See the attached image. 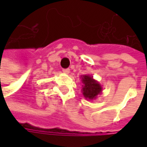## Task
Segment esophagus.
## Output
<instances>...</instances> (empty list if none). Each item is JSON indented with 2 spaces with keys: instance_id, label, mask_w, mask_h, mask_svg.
Returning <instances> with one entry per match:
<instances>
[{
  "instance_id": "obj_1",
  "label": "esophagus",
  "mask_w": 147,
  "mask_h": 147,
  "mask_svg": "<svg viewBox=\"0 0 147 147\" xmlns=\"http://www.w3.org/2000/svg\"><path fill=\"white\" fill-rule=\"evenodd\" d=\"M63 72L66 74H69V72H70V69H63Z\"/></svg>"
}]
</instances>
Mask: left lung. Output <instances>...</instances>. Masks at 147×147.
<instances>
[{
	"instance_id": "obj_1",
	"label": "left lung",
	"mask_w": 147,
	"mask_h": 147,
	"mask_svg": "<svg viewBox=\"0 0 147 147\" xmlns=\"http://www.w3.org/2000/svg\"><path fill=\"white\" fill-rule=\"evenodd\" d=\"M82 81V92L83 96L88 100H93L102 92V86L98 81L94 79L90 75H82L80 77Z\"/></svg>"
}]
</instances>
